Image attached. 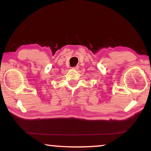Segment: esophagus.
<instances>
[{
    "instance_id": "34e87169",
    "label": "esophagus",
    "mask_w": 151,
    "mask_h": 151,
    "mask_svg": "<svg viewBox=\"0 0 151 151\" xmlns=\"http://www.w3.org/2000/svg\"><path fill=\"white\" fill-rule=\"evenodd\" d=\"M72 68H73V69H75V70H76V69H78V66H74V67H73Z\"/></svg>"
}]
</instances>
